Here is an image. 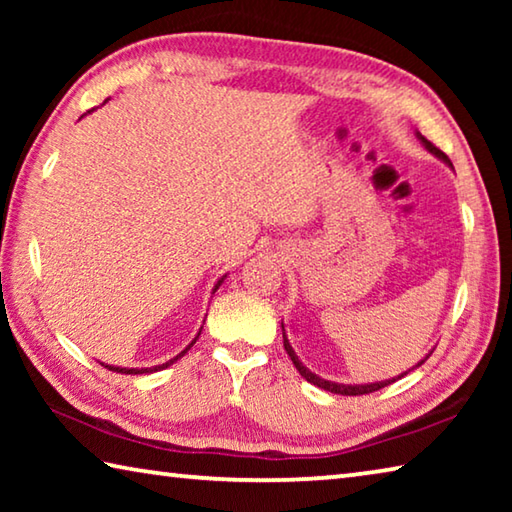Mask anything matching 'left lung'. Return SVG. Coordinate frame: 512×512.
<instances>
[{
  "label": "left lung",
  "instance_id": "8db88e82",
  "mask_svg": "<svg viewBox=\"0 0 512 512\" xmlns=\"http://www.w3.org/2000/svg\"><path fill=\"white\" fill-rule=\"evenodd\" d=\"M415 137H418L420 140V144L424 146V149H427L431 155H436V158L440 160V162H445L449 169H454V164H452V160L447 158V155L440 151V149H436V146H433L427 137H424L422 133H418L415 131ZM282 339H284V350H287V354L291 357V361H293V366L298 368V372L302 377H305L309 384H314V386H318V388H323V391H329V393H334V395H368V393H375V391H379V388H384V386H388V384H393V381H397V379H402L404 375H409L411 370H415L418 366H422L424 361H427L429 357H431V352L427 354V357L424 359H420L418 363H415V366L411 368V370H406V372H402V375H397V377H393V379H384V381H370V384H339V381H329V379H323V377H318L316 372H311L305 363H302L300 359H298V354H296V350L291 348V343H289V339H287V329H284V323H282Z\"/></svg>",
  "mask_w": 512,
  "mask_h": 512
}]
</instances>
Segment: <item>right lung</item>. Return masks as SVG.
I'll return each mask as SVG.
<instances>
[{
	"instance_id": "right-lung-1",
	"label": "right lung",
	"mask_w": 512,
	"mask_h": 512,
	"mask_svg": "<svg viewBox=\"0 0 512 512\" xmlns=\"http://www.w3.org/2000/svg\"><path fill=\"white\" fill-rule=\"evenodd\" d=\"M225 277H228V273H225L223 277H219V282H216L214 284V289H212V293H216V289H219L221 287V284H223V280H225ZM203 329V327H201ZM201 329H198V334H196V339H198V336H201ZM196 339L192 341V343H189L187 345V348L183 350V352H180V354H176V357H173V359H169L167 363H160V366H151V368H121V366H108V363H101V366H106L108 370H112V372H121V375H146V372H158V370H164V368H169L171 366V363H176L180 357H185V354H187V350L189 348H192V345L196 343Z\"/></svg>"
}]
</instances>
